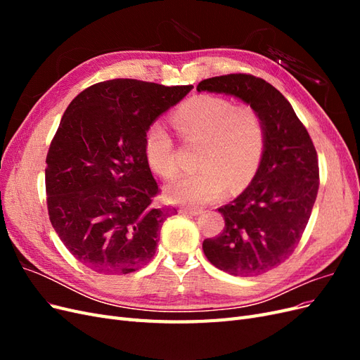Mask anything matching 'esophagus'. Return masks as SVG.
I'll list each match as a JSON object with an SVG mask.
<instances>
[{"label": "esophagus", "instance_id": "obj_1", "mask_svg": "<svg viewBox=\"0 0 360 360\" xmlns=\"http://www.w3.org/2000/svg\"><path fill=\"white\" fill-rule=\"evenodd\" d=\"M180 213L183 214H192V216H198L202 213V209H198V207H180L179 209Z\"/></svg>", "mask_w": 360, "mask_h": 360}]
</instances>
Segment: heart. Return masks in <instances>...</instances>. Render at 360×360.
Listing matches in <instances>:
<instances>
[{
    "instance_id": "obj_1",
    "label": "heart",
    "mask_w": 360,
    "mask_h": 360,
    "mask_svg": "<svg viewBox=\"0 0 360 360\" xmlns=\"http://www.w3.org/2000/svg\"><path fill=\"white\" fill-rule=\"evenodd\" d=\"M184 139L201 143L198 172L171 181L165 195L171 202L202 205L217 200L226 188L242 189L252 180L266 147V129L249 105H236L224 97L197 96L172 115ZM144 158L159 177L176 176L174 144L162 123L150 124L144 134Z\"/></svg>"
}]
</instances>
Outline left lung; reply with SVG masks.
I'll return each instance as SVG.
<instances>
[{
  "instance_id": "obj_1",
  "label": "left lung",
  "mask_w": 360,
  "mask_h": 360,
  "mask_svg": "<svg viewBox=\"0 0 360 360\" xmlns=\"http://www.w3.org/2000/svg\"><path fill=\"white\" fill-rule=\"evenodd\" d=\"M197 90L233 96L259 114L266 147L249 186L219 209L225 228L205 238L210 263L234 276H258L294 252L319 192V159L308 130L274 85L252 75L204 79Z\"/></svg>"
}]
</instances>
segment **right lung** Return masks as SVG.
<instances>
[{
    "instance_id": "right-lung-1",
    "label": "right lung",
    "mask_w": 360,
    "mask_h": 360,
    "mask_svg": "<svg viewBox=\"0 0 360 360\" xmlns=\"http://www.w3.org/2000/svg\"><path fill=\"white\" fill-rule=\"evenodd\" d=\"M192 85L94 84L72 101L46 156L48 212L70 254L103 275L132 274L156 254L163 221L144 134Z\"/></svg>"
}]
</instances>
